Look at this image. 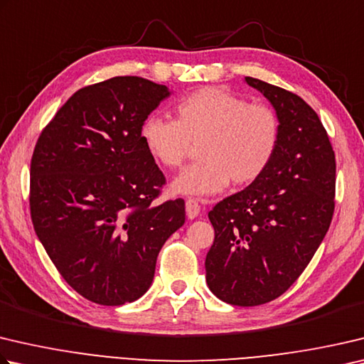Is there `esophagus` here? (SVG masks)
<instances>
[{"mask_svg":"<svg viewBox=\"0 0 364 364\" xmlns=\"http://www.w3.org/2000/svg\"><path fill=\"white\" fill-rule=\"evenodd\" d=\"M199 213H200L199 202L191 197V199L186 200V215H188V218H189V220H194V218L199 216Z\"/></svg>","mask_w":364,"mask_h":364,"instance_id":"34e87169","label":"esophagus"}]
</instances>
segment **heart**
I'll return each instance as SVG.
<instances>
[{"label": "heart", "instance_id": "obj_1", "mask_svg": "<svg viewBox=\"0 0 364 364\" xmlns=\"http://www.w3.org/2000/svg\"><path fill=\"white\" fill-rule=\"evenodd\" d=\"M140 140L151 159L173 170L199 144V159L171 184L184 196H213L232 181L245 186L261 178L280 143V119L262 103L223 87H203L176 103L175 121L149 116Z\"/></svg>", "mask_w": 364, "mask_h": 364}]
</instances>
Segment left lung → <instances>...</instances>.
Instances as JSON below:
<instances>
[{
    "label": "left lung",
    "mask_w": 364,
    "mask_h": 364,
    "mask_svg": "<svg viewBox=\"0 0 364 364\" xmlns=\"http://www.w3.org/2000/svg\"><path fill=\"white\" fill-rule=\"evenodd\" d=\"M245 81L272 103L280 143L261 178L208 213L215 242L205 279L218 299L261 306L307 267L334 213L336 159L318 114L301 97L261 79Z\"/></svg>",
    "instance_id": "8db88e82"
}]
</instances>
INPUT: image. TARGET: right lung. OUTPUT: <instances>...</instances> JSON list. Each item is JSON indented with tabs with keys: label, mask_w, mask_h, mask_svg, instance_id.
I'll use <instances>...</instances> for the list:
<instances>
[{
	"label": "right lung",
	"mask_w": 364,
	"mask_h": 364,
	"mask_svg": "<svg viewBox=\"0 0 364 364\" xmlns=\"http://www.w3.org/2000/svg\"><path fill=\"white\" fill-rule=\"evenodd\" d=\"M170 95L116 76L75 92L39 135L30 167L33 228L65 282L95 304L148 291L184 200L154 203L165 176L143 148L144 119Z\"/></svg>",
	"instance_id": "1"
}]
</instances>
